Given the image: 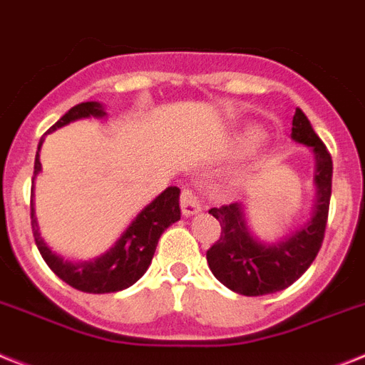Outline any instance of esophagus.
<instances>
[{"mask_svg": "<svg viewBox=\"0 0 365 365\" xmlns=\"http://www.w3.org/2000/svg\"><path fill=\"white\" fill-rule=\"evenodd\" d=\"M180 210H182L185 216H194L203 210V207L200 203V195L195 194L194 190H182V194H180Z\"/></svg>", "mask_w": 365, "mask_h": 365, "instance_id": "34e87169", "label": "esophagus"}]
</instances>
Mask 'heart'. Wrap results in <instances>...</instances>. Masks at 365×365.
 <instances>
[{"label":"heart","instance_id":"obj_1","mask_svg":"<svg viewBox=\"0 0 365 365\" xmlns=\"http://www.w3.org/2000/svg\"><path fill=\"white\" fill-rule=\"evenodd\" d=\"M252 138H254V134H252V132H246V134H242L239 138L240 141L242 140H252ZM252 147H254V149H261V147H263V140H261V138H254V143H252Z\"/></svg>","mask_w":365,"mask_h":365}]
</instances>
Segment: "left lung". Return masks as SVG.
<instances>
[{
  "label": "left lung",
  "mask_w": 365,
  "mask_h": 365,
  "mask_svg": "<svg viewBox=\"0 0 365 365\" xmlns=\"http://www.w3.org/2000/svg\"><path fill=\"white\" fill-rule=\"evenodd\" d=\"M291 138L309 147L315 158V203L308 222L284 239L263 242L250 231L242 203L209 210L222 225L220 239L207 250L209 269L220 284L244 297H263L293 285L309 269L323 244L332 194V156L300 108L293 115Z\"/></svg>",
  "instance_id": "8db88e82"
}]
</instances>
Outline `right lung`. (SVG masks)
I'll return each mask as SVG.
<instances>
[{"label":"right lung","mask_w":365,"mask_h":365,"mask_svg":"<svg viewBox=\"0 0 365 365\" xmlns=\"http://www.w3.org/2000/svg\"><path fill=\"white\" fill-rule=\"evenodd\" d=\"M104 115H106V111H104V106L101 102H81V104L71 108L48 130V134L68 125V123L78 121V119ZM42 141L44 140H41V143H38V150H41ZM38 150L37 156H35L33 186H35V179L42 170ZM179 195L180 190L177 186H168L162 194L156 195L155 200L135 215L130 225L123 231L121 237L115 240V244L110 250H106L98 257L89 259V261H71V259L61 257L48 248V244L38 233L35 203L31 200V227L35 244H37L42 259L53 270V274L71 287L93 294L117 293V291H123V289L134 285L147 272L160 235L171 224H175L177 220H180Z\"/></svg>","instance_id":"1"}]
</instances>
